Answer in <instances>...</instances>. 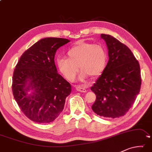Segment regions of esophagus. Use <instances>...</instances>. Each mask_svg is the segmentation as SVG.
Here are the masks:
<instances>
[{
  "label": "esophagus",
  "mask_w": 152,
  "mask_h": 152,
  "mask_svg": "<svg viewBox=\"0 0 152 152\" xmlns=\"http://www.w3.org/2000/svg\"><path fill=\"white\" fill-rule=\"evenodd\" d=\"M76 89L79 92L81 93H86V89L85 88H84L82 85H77L75 86Z\"/></svg>",
  "instance_id": "34e87169"
}]
</instances>
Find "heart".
<instances>
[{
  "instance_id": "heart-1",
  "label": "heart",
  "mask_w": 152,
  "mask_h": 152,
  "mask_svg": "<svg viewBox=\"0 0 152 152\" xmlns=\"http://www.w3.org/2000/svg\"><path fill=\"white\" fill-rule=\"evenodd\" d=\"M67 57H59L57 66L67 80L74 81L79 68L81 71L79 79L83 80L91 75L99 76L107 66V55L103 46L91 43H79L67 53Z\"/></svg>"
}]
</instances>
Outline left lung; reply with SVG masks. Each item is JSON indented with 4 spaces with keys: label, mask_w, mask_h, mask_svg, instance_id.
I'll return each instance as SVG.
<instances>
[{
    "label": "left lung",
    "mask_w": 152,
    "mask_h": 152,
    "mask_svg": "<svg viewBox=\"0 0 152 152\" xmlns=\"http://www.w3.org/2000/svg\"><path fill=\"white\" fill-rule=\"evenodd\" d=\"M109 61L91 91L96 95L92 110L104 118H118L133 104L141 85L140 66L131 50L109 34H102Z\"/></svg>",
    "instance_id": "left-lung-1"
}]
</instances>
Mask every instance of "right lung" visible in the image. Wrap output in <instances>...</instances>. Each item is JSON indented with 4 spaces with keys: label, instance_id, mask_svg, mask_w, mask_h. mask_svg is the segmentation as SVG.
I'll use <instances>...</instances> for the list:
<instances>
[{
    "label": "right lung",
    "instance_id": "1",
    "mask_svg": "<svg viewBox=\"0 0 152 152\" xmlns=\"http://www.w3.org/2000/svg\"><path fill=\"white\" fill-rule=\"evenodd\" d=\"M69 40L45 38L26 50L14 69L12 90L21 110L38 123L57 118L70 95V84L57 73L55 64L57 50Z\"/></svg>",
    "mask_w": 152,
    "mask_h": 152
}]
</instances>
